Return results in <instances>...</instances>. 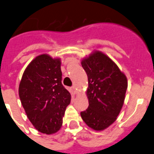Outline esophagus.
Segmentation results:
<instances>
[{
  "label": "esophagus",
  "mask_w": 154,
  "mask_h": 154,
  "mask_svg": "<svg viewBox=\"0 0 154 154\" xmlns=\"http://www.w3.org/2000/svg\"><path fill=\"white\" fill-rule=\"evenodd\" d=\"M71 91H72V93H74V94H75V93H77V91H76L75 87H71Z\"/></svg>",
  "instance_id": "34e87169"
}]
</instances>
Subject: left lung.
<instances>
[{
  "label": "left lung",
  "mask_w": 154,
  "mask_h": 154,
  "mask_svg": "<svg viewBox=\"0 0 154 154\" xmlns=\"http://www.w3.org/2000/svg\"><path fill=\"white\" fill-rule=\"evenodd\" d=\"M88 77L89 106L80 112L90 128L102 131L117 119L128 88L126 76L114 61L101 51H95L81 62Z\"/></svg>",
  "instance_id": "1"
}]
</instances>
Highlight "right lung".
<instances>
[{"mask_svg":"<svg viewBox=\"0 0 154 154\" xmlns=\"http://www.w3.org/2000/svg\"><path fill=\"white\" fill-rule=\"evenodd\" d=\"M59 58L41 54L27 66L19 87L26 116L35 129L51 134L61 128L70 94L61 84Z\"/></svg>","mask_w":154,"mask_h":154,"instance_id":"obj_1","label":"right lung"}]
</instances>
